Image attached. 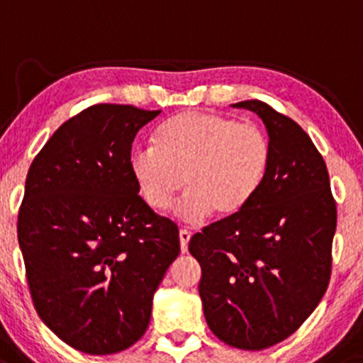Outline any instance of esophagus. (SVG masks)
<instances>
[{
  "label": "esophagus",
  "mask_w": 363,
  "mask_h": 363,
  "mask_svg": "<svg viewBox=\"0 0 363 363\" xmlns=\"http://www.w3.org/2000/svg\"><path fill=\"white\" fill-rule=\"evenodd\" d=\"M190 233L189 230H180V247H182V252L185 254V252H189V242H190Z\"/></svg>",
  "instance_id": "34e87169"
}]
</instances>
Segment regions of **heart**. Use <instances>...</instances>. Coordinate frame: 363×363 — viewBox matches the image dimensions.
I'll return each instance as SVG.
<instances>
[{"instance_id":"1","label":"heart","mask_w":363,"mask_h":363,"mask_svg":"<svg viewBox=\"0 0 363 363\" xmlns=\"http://www.w3.org/2000/svg\"><path fill=\"white\" fill-rule=\"evenodd\" d=\"M128 164L150 209H168L185 182L189 190L177 207L178 218H230L266 180L271 142L260 128L221 113L183 111L157 128L154 145L133 149Z\"/></svg>"}]
</instances>
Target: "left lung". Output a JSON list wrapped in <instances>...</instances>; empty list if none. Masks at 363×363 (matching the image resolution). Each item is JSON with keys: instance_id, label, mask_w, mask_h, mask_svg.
I'll use <instances>...</instances> for the list:
<instances>
[{"instance_id": "left-lung-1", "label": "left lung", "mask_w": 363, "mask_h": 363, "mask_svg": "<svg viewBox=\"0 0 363 363\" xmlns=\"http://www.w3.org/2000/svg\"><path fill=\"white\" fill-rule=\"evenodd\" d=\"M271 142L262 186L238 214L206 226L189 243L202 267L199 295L211 331L240 350L291 336L315 311L331 278L336 202L311 137L262 101H242Z\"/></svg>"}]
</instances>
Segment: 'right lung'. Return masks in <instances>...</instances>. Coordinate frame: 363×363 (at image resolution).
I'll list each match as a JSON object with an SVG mask.
<instances>
[{"label": "right lung", "mask_w": 363, "mask_h": 363, "mask_svg": "<svg viewBox=\"0 0 363 363\" xmlns=\"http://www.w3.org/2000/svg\"><path fill=\"white\" fill-rule=\"evenodd\" d=\"M160 113L91 106L28 168L17 233L32 302L60 340L89 355L144 336L154 293L180 254L177 225L144 202L128 164L137 132Z\"/></svg>", "instance_id": "add662e5"}]
</instances>
